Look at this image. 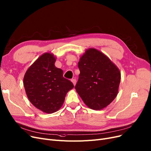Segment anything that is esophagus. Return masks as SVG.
<instances>
[{"label": "esophagus", "mask_w": 151, "mask_h": 151, "mask_svg": "<svg viewBox=\"0 0 151 151\" xmlns=\"http://www.w3.org/2000/svg\"><path fill=\"white\" fill-rule=\"evenodd\" d=\"M71 81H72L74 85H76V79H72V80H71Z\"/></svg>", "instance_id": "34e87169"}]
</instances>
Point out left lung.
I'll list each match as a JSON object with an SVG mask.
<instances>
[{"mask_svg":"<svg viewBox=\"0 0 151 151\" xmlns=\"http://www.w3.org/2000/svg\"><path fill=\"white\" fill-rule=\"evenodd\" d=\"M80 71L75 88L89 108L99 110L112 102L118 92L121 73L105 55L87 50L78 62Z\"/></svg>","mask_w":151,"mask_h":151,"instance_id":"left-lung-1","label":"left lung"}]
</instances>
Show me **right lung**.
<instances>
[{
	"label": "right lung",
	"mask_w": 151,
	"mask_h": 151,
	"mask_svg": "<svg viewBox=\"0 0 151 151\" xmlns=\"http://www.w3.org/2000/svg\"><path fill=\"white\" fill-rule=\"evenodd\" d=\"M51 53L40 56L25 73L24 85L28 98L38 109L46 113L57 111L63 104L66 94L73 88L63 70L55 66Z\"/></svg>",
	"instance_id": "add662e5"
}]
</instances>
